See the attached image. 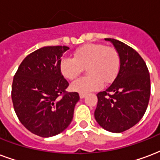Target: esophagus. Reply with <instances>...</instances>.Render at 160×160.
I'll list each match as a JSON object with an SVG mask.
<instances>
[{
	"label": "esophagus",
	"instance_id": "34e87169",
	"mask_svg": "<svg viewBox=\"0 0 160 160\" xmlns=\"http://www.w3.org/2000/svg\"><path fill=\"white\" fill-rule=\"evenodd\" d=\"M87 96V94L86 93H80V98H84Z\"/></svg>",
	"mask_w": 160,
	"mask_h": 160
}]
</instances>
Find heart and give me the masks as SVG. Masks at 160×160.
<instances>
[{
  "instance_id": "heart-1",
  "label": "heart",
  "mask_w": 160,
  "mask_h": 160,
  "mask_svg": "<svg viewBox=\"0 0 160 160\" xmlns=\"http://www.w3.org/2000/svg\"><path fill=\"white\" fill-rule=\"evenodd\" d=\"M120 56L114 47L103 43H87L74 51V57H63L60 62L62 75L75 80L87 67V76L74 81L71 88L80 93L98 90L103 83H111L120 70Z\"/></svg>"
}]
</instances>
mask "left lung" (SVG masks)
Listing matches in <instances>:
<instances>
[{
    "label": "left lung",
    "mask_w": 160,
    "mask_h": 160,
    "mask_svg": "<svg viewBox=\"0 0 160 160\" xmlns=\"http://www.w3.org/2000/svg\"><path fill=\"white\" fill-rule=\"evenodd\" d=\"M120 56V70L111 87L97 94L94 117L101 127L121 133L134 126L144 116L151 93L149 71L144 60L130 46L113 38Z\"/></svg>",
    "instance_id": "left-lung-1"
}]
</instances>
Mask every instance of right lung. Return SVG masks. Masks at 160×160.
I'll use <instances>...</instances> for the list:
<instances>
[{
    "label": "right lung",
    "mask_w": 160,
    "mask_h": 160,
    "mask_svg": "<svg viewBox=\"0 0 160 160\" xmlns=\"http://www.w3.org/2000/svg\"><path fill=\"white\" fill-rule=\"evenodd\" d=\"M67 46H46L26 56L14 74L12 100L20 122L32 134L50 137L68 127L78 92H68L60 62Z\"/></svg>",
    "instance_id": "1"
}]
</instances>
